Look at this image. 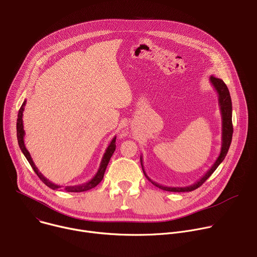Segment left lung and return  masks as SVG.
Wrapping results in <instances>:
<instances>
[{"label":"left lung","instance_id":"obj_1","mask_svg":"<svg viewBox=\"0 0 257 257\" xmlns=\"http://www.w3.org/2000/svg\"><path fill=\"white\" fill-rule=\"evenodd\" d=\"M209 82L211 83V85L213 86L215 91L217 92L219 111H221V115H222V148H221V152H219V155H218L217 159L215 160L214 164L211 166V168L198 181H196L194 184L189 185V186H179V187L164 186V185H161V184H159V183L153 181L148 175H146L144 168H143V160H142V157H140V163H141V167H142L145 177L148 178V180L151 181L155 186L159 187L160 189H163L165 191H171V192H189V191H193V190L197 189L211 176V174L216 170V168L219 166V164H221L225 160V158L228 154V151H229L230 145H231V141H232V135H233L231 95H230L227 85L225 84V82L222 79L210 76Z\"/></svg>","mask_w":257,"mask_h":257}]
</instances>
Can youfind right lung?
I'll list each match as a JSON object with an SVG mask.
<instances>
[{
  "mask_svg": "<svg viewBox=\"0 0 257 257\" xmlns=\"http://www.w3.org/2000/svg\"><path fill=\"white\" fill-rule=\"evenodd\" d=\"M26 104V99L23 101L19 112H18V118H17V124H16V127H17V139H18V144H19V148L21 150V152L23 153L24 157L26 158V160L28 161V163L30 164L31 168L33 169V171L35 172V174L39 176V178L45 183V184L50 187L51 189L53 190H58L60 188H62V186L60 185H57L55 184V183L51 182L49 179H47L40 171L39 169L36 168V166L34 165L31 157H30V154L29 152L26 150L25 148V144H24V135H25V131L23 129V112H24V106ZM116 150V136L112 139V141L109 142L108 146L106 148L104 154H103V157L101 159V162H100V165H99V168L96 172V174L94 175L93 178H91L88 182H85L83 183V184H79V185H74V186H66L64 188V190L68 191V192H83V191H87V190H90L92 188H94L96 185H98V183L102 180L103 178V175H104V172H105V169H106V166L109 162V160H111L114 152Z\"/></svg>",
  "mask_w": 257,
  "mask_h": 257,
  "instance_id": "right-lung-1",
  "label": "right lung"
}]
</instances>
